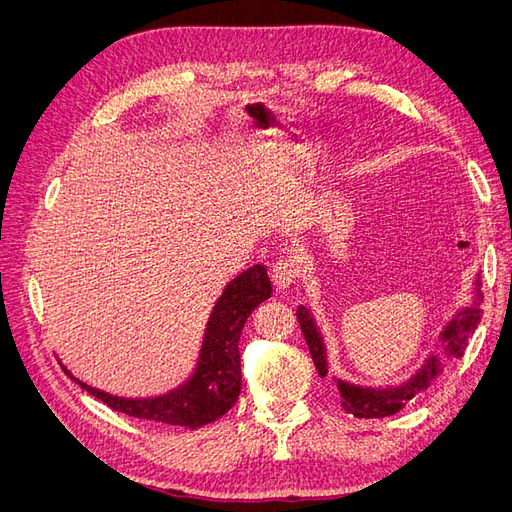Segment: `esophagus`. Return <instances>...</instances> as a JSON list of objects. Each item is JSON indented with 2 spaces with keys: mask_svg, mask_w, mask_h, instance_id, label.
I'll return each mask as SVG.
<instances>
[{
  "mask_svg": "<svg viewBox=\"0 0 512 512\" xmlns=\"http://www.w3.org/2000/svg\"><path fill=\"white\" fill-rule=\"evenodd\" d=\"M299 277V265L292 258H280L273 262L271 280L277 288H290Z\"/></svg>",
  "mask_w": 512,
  "mask_h": 512,
  "instance_id": "1",
  "label": "esophagus"
}]
</instances>
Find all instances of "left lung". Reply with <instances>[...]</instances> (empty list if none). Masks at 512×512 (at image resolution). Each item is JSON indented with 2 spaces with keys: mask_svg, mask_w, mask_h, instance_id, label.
Listing matches in <instances>:
<instances>
[{
  "mask_svg": "<svg viewBox=\"0 0 512 512\" xmlns=\"http://www.w3.org/2000/svg\"><path fill=\"white\" fill-rule=\"evenodd\" d=\"M478 286L480 284L476 280V299H474L472 307L461 309V312L451 322H448L442 331V342H444L446 354L461 356L463 348H466L468 335L476 329V324L480 320L478 303H480V299H483V294H480ZM297 320L301 324V331L305 335V342L309 346V354H312L318 374L324 378L329 371L327 350H324L322 335H320L316 322H314L312 314H309L307 307L299 305ZM440 374H442V361L436 354H433L406 384L391 386V389H363V386L337 380V389H339V395H342V406L346 412L359 416V418H382V416H391V414L399 412L406 406V401H410L416 393L425 391L431 384V380H436Z\"/></svg>",
  "mask_w": 512,
  "mask_h": 512,
  "instance_id": "8db88e82",
  "label": "left lung"
}]
</instances>
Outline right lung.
Returning <instances> with one entry per match:
<instances>
[{
	"label": "right lung",
	"instance_id": "right-lung-1",
	"mask_svg": "<svg viewBox=\"0 0 512 512\" xmlns=\"http://www.w3.org/2000/svg\"><path fill=\"white\" fill-rule=\"evenodd\" d=\"M271 297L267 269L256 265L232 280L215 303L200 348L196 371L179 389L151 399H126L94 389L81 380L87 393L98 397L108 408L151 423L203 427L224 416L241 393V356L239 339L245 320L254 309Z\"/></svg>",
	"mask_w": 512,
	"mask_h": 512
}]
</instances>
